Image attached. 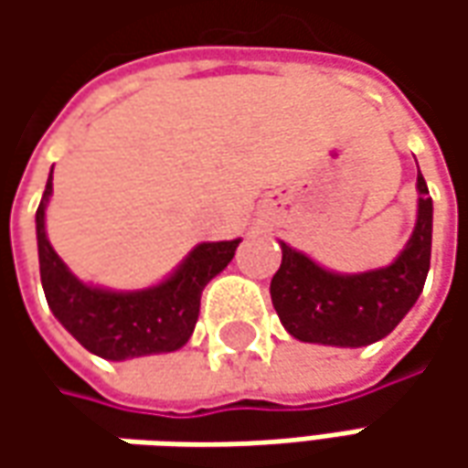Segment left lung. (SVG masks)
<instances>
[{
  "label": "left lung",
  "instance_id": "left-lung-1",
  "mask_svg": "<svg viewBox=\"0 0 468 468\" xmlns=\"http://www.w3.org/2000/svg\"><path fill=\"white\" fill-rule=\"evenodd\" d=\"M417 224L401 255L386 268L333 273L281 242V268L271 299L281 325L299 341L359 349L386 338L424 289L432 252V197L417 174Z\"/></svg>",
  "mask_w": 468,
  "mask_h": 468
}]
</instances>
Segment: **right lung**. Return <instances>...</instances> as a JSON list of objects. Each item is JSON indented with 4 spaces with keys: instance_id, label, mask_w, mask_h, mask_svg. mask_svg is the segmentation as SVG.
I'll use <instances>...</instances> for the list:
<instances>
[{
    "instance_id": "1",
    "label": "right lung",
    "mask_w": 468,
    "mask_h": 468,
    "mask_svg": "<svg viewBox=\"0 0 468 468\" xmlns=\"http://www.w3.org/2000/svg\"><path fill=\"white\" fill-rule=\"evenodd\" d=\"M48 197L51 176L46 182L41 206L36 210V239L41 283L54 317L90 354L112 362L182 349L195 331L203 289L231 262L242 239L197 244L169 279L148 289H99L72 276V271L48 244Z\"/></svg>"
}]
</instances>
